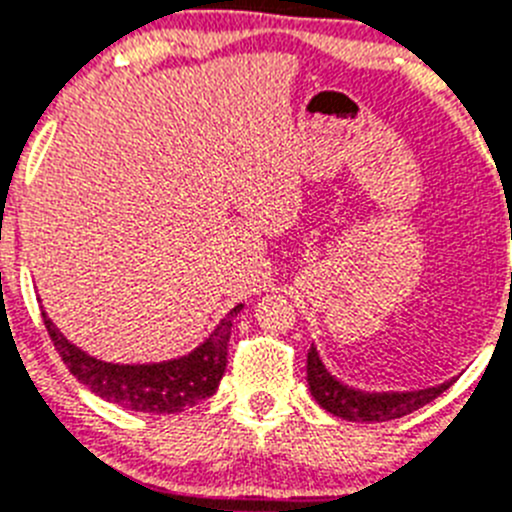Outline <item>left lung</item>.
<instances>
[{"instance_id": "obj_1", "label": "left lung", "mask_w": 512, "mask_h": 512, "mask_svg": "<svg viewBox=\"0 0 512 512\" xmlns=\"http://www.w3.org/2000/svg\"><path fill=\"white\" fill-rule=\"evenodd\" d=\"M308 388L316 403L324 411L344 418V421H395L408 413L418 411L434 398H439L444 390H449L451 382H444L439 388L413 390V393H365V390H354L344 382L336 380L321 362L316 347L308 349Z\"/></svg>"}]
</instances>
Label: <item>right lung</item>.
Listing matches in <instances>:
<instances>
[{
    "label": "right lung",
    "mask_w": 512,
    "mask_h": 512,
    "mask_svg": "<svg viewBox=\"0 0 512 512\" xmlns=\"http://www.w3.org/2000/svg\"><path fill=\"white\" fill-rule=\"evenodd\" d=\"M239 308L242 306L232 308L227 319H222V324L216 326L214 334L199 349H193L188 357L160 362V365H107L63 339L61 331L55 329L53 321L45 316V311L43 324L71 375L84 382L91 393L101 395L109 403L122 405L127 411L181 413L214 395L219 388L224 370H227L232 319Z\"/></svg>",
    "instance_id": "right-lung-1"
}]
</instances>
